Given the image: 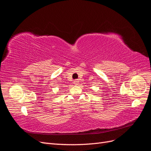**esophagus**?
Wrapping results in <instances>:
<instances>
[{
    "label": "esophagus",
    "instance_id": "34e87169",
    "mask_svg": "<svg viewBox=\"0 0 151 151\" xmlns=\"http://www.w3.org/2000/svg\"><path fill=\"white\" fill-rule=\"evenodd\" d=\"M73 83H74L75 85H78V84L79 83V81H78V80H75V81H73Z\"/></svg>",
    "mask_w": 151,
    "mask_h": 151
}]
</instances>
